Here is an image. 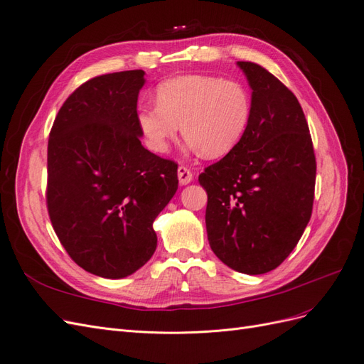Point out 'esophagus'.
<instances>
[{
	"label": "esophagus",
	"mask_w": 364,
	"mask_h": 364,
	"mask_svg": "<svg viewBox=\"0 0 364 364\" xmlns=\"http://www.w3.org/2000/svg\"><path fill=\"white\" fill-rule=\"evenodd\" d=\"M178 178L181 185H188L193 181V173L186 167H183V165H181L178 168Z\"/></svg>",
	"instance_id": "34e87169"
}]
</instances>
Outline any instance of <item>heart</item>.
I'll return each mask as SVG.
<instances>
[{
    "label": "heart",
    "instance_id": "obj_1",
    "mask_svg": "<svg viewBox=\"0 0 364 364\" xmlns=\"http://www.w3.org/2000/svg\"><path fill=\"white\" fill-rule=\"evenodd\" d=\"M156 103H142L136 111L142 139L155 153L168 151L181 126L190 149L205 158L225 156L245 136L253 114L243 83L200 74L162 82Z\"/></svg>",
    "mask_w": 364,
    "mask_h": 364
}]
</instances>
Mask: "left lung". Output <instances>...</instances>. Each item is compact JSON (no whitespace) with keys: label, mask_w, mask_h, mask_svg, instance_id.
Segmentation results:
<instances>
[{"label":"left lung","mask_w":364,"mask_h":364,"mask_svg":"<svg viewBox=\"0 0 364 364\" xmlns=\"http://www.w3.org/2000/svg\"><path fill=\"white\" fill-rule=\"evenodd\" d=\"M253 114L241 141L199 176L206 232L217 258L262 274L287 258L310 222L316 158L302 107L287 86L252 62H237Z\"/></svg>","instance_id":"obj_1"}]
</instances>
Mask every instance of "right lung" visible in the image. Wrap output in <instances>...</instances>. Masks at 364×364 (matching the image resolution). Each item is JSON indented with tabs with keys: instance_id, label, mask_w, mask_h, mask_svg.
<instances>
[{
	"instance_id": "1",
	"label": "right lung",
	"mask_w": 364,
	"mask_h": 364,
	"mask_svg": "<svg viewBox=\"0 0 364 364\" xmlns=\"http://www.w3.org/2000/svg\"><path fill=\"white\" fill-rule=\"evenodd\" d=\"M144 71L94 77L67 98L48 139L47 206L75 264L126 278L156 250L153 222L178 190V164L141 144Z\"/></svg>"
}]
</instances>
